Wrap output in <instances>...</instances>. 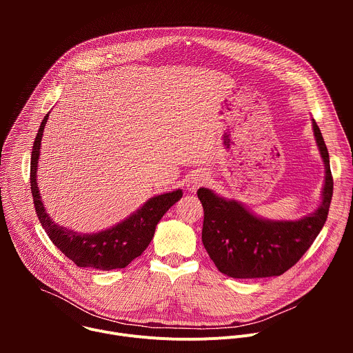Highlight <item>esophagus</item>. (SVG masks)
<instances>
[{
  "label": "esophagus",
  "mask_w": 353,
  "mask_h": 353,
  "mask_svg": "<svg viewBox=\"0 0 353 353\" xmlns=\"http://www.w3.org/2000/svg\"><path fill=\"white\" fill-rule=\"evenodd\" d=\"M207 183H208V174L205 172H198V173L191 176V179L187 183V187H188V190L195 191L196 188L203 187Z\"/></svg>",
  "instance_id": "34e87169"
}]
</instances>
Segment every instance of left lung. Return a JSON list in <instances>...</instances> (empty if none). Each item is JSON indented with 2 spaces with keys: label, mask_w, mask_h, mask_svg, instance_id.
<instances>
[{
  "label": "left lung",
  "mask_w": 353,
  "mask_h": 353,
  "mask_svg": "<svg viewBox=\"0 0 353 353\" xmlns=\"http://www.w3.org/2000/svg\"><path fill=\"white\" fill-rule=\"evenodd\" d=\"M313 130L325 165L323 203L314 214L293 222H270L211 190L196 191L204 208L203 243L222 274L232 278L282 275L303 257L319 236L328 216L334 180L328 149L314 120Z\"/></svg>",
  "instance_id": "8db88e82"
}]
</instances>
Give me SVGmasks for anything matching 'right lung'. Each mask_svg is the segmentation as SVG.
Returning a JSON list of instances; mask_svg holds the SVG:
<instances>
[{"label": "right lung", "mask_w": 353, "mask_h": 353, "mask_svg": "<svg viewBox=\"0 0 353 353\" xmlns=\"http://www.w3.org/2000/svg\"><path fill=\"white\" fill-rule=\"evenodd\" d=\"M47 117L48 114L44 116L40 124L30 157V191L34 210L43 229L61 253L78 267L102 271L125 268L134 259L143 253L155 234L158 222L162 219L166 211L181 198L183 191L176 190L150 198L141 210L132 214L128 219L113 226L112 229L99 233L82 234L56 225L44 211L36 183L40 142Z\"/></svg>", "instance_id": "right-lung-1"}]
</instances>
